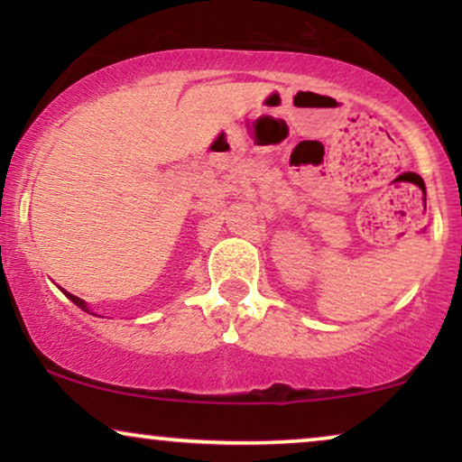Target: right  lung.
<instances>
[{"label": "right lung", "mask_w": 462, "mask_h": 462, "mask_svg": "<svg viewBox=\"0 0 462 462\" xmlns=\"http://www.w3.org/2000/svg\"><path fill=\"white\" fill-rule=\"evenodd\" d=\"M67 296H69V299H71L73 302H75V305H78V307H81V309H84V311H88V309H86V302L84 300H81V299H78V296H73V294H69V292H65Z\"/></svg>", "instance_id": "right-lung-1"}]
</instances>
